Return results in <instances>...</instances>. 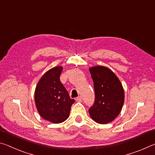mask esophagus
<instances>
[{"mask_svg": "<svg viewBox=\"0 0 155 155\" xmlns=\"http://www.w3.org/2000/svg\"><path fill=\"white\" fill-rule=\"evenodd\" d=\"M75 100L77 101L78 102H82V97L80 96V97H78L77 98H76Z\"/></svg>", "mask_w": 155, "mask_h": 155, "instance_id": "34e87169", "label": "esophagus"}]
</instances>
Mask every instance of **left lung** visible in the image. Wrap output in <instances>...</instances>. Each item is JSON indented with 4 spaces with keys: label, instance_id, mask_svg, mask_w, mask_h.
Listing matches in <instances>:
<instances>
[{
    "label": "left lung",
    "instance_id": "8db88e82",
    "mask_svg": "<svg viewBox=\"0 0 155 155\" xmlns=\"http://www.w3.org/2000/svg\"><path fill=\"white\" fill-rule=\"evenodd\" d=\"M93 80L95 101L88 110L91 117L98 124L113 121L120 113L124 102L122 84L110 68L96 66L89 68Z\"/></svg>",
    "mask_w": 155,
    "mask_h": 155
}]
</instances>
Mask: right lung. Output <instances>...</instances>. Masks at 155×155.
Returning a JSON list of instances; mask_svg holds the SVG:
<instances>
[{
	"label": "right lung",
	"mask_w": 155,
	"mask_h": 155,
	"mask_svg": "<svg viewBox=\"0 0 155 155\" xmlns=\"http://www.w3.org/2000/svg\"><path fill=\"white\" fill-rule=\"evenodd\" d=\"M62 67L51 68L43 75L35 90V104L43 119L54 124L67 120L75 100L60 80Z\"/></svg>",
	"instance_id": "add662e5"
}]
</instances>
